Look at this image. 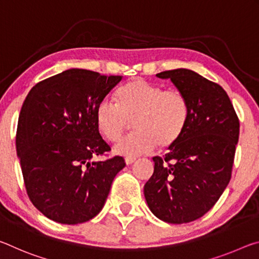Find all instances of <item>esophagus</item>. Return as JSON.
<instances>
[{
    "instance_id": "obj_1",
    "label": "esophagus",
    "mask_w": 259,
    "mask_h": 259,
    "mask_svg": "<svg viewBox=\"0 0 259 259\" xmlns=\"http://www.w3.org/2000/svg\"><path fill=\"white\" fill-rule=\"evenodd\" d=\"M135 160H137V158H135V157H126V158H125V163H126L127 165H130V164L134 163Z\"/></svg>"
}]
</instances>
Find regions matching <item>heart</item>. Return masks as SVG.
Segmentation results:
<instances>
[{"label":"heart","instance_id":"heart-1","mask_svg":"<svg viewBox=\"0 0 259 259\" xmlns=\"http://www.w3.org/2000/svg\"><path fill=\"white\" fill-rule=\"evenodd\" d=\"M117 104L101 102L96 122L102 135L119 142L133 125L131 137L117 146L120 154L135 156L154 149L169 150L178 145L189 120V105L179 91L165 90L157 83L135 78L117 91Z\"/></svg>","mask_w":259,"mask_h":259}]
</instances>
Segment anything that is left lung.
<instances>
[{
    "label": "left lung",
    "mask_w": 259,
    "mask_h": 259,
    "mask_svg": "<svg viewBox=\"0 0 259 259\" xmlns=\"http://www.w3.org/2000/svg\"><path fill=\"white\" fill-rule=\"evenodd\" d=\"M189 105L187 128L178 145L156 156L145 185L148 206L169 224L194 222L212 207L232 177L240 121L227 93L187 69L164 71Z\"/></svg>",
    "instance_id": "1"
}]
</instances>
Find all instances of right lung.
I'll return each instance as SVG.
<instances>
[{"instance_id":"add662e5","label":"right lung","mask_w":259,"mask_h":259,"mask_svg":"<svg viewBox=\"0 0 259 259\" xmlns=\"http://www.w3.org/2000/svg\"><path fill=\"white\" fill-rule=\"evenodd\" d=\"M121 79L71 69L37 82L25 99L17 155L29 200L47 218L75 225L103 207L125 160L93 162L111 150L99 132L96 111Z\"/></svg>"}]
</instances>
